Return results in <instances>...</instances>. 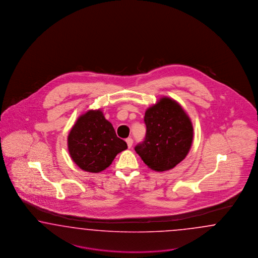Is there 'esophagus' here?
I'll return each instance as SVG.
<instances>
[{
    "instance_id": "1",
    "label": "esophagus",
    "mask_w": 258,
    "mask_h": 258,
    "mask_svg": "<svg viewBox=\"0 0 258 258\" xmlns=\"http://www.w3.org/2000/svg\"><path fill=\"white\" fill-rule=\"evenodd\" d=\"M125 142H126V144H127V148H128V149H131V148L133 147V139H132V138H126V139H125Z\"/></svg>"
}]
</instances>
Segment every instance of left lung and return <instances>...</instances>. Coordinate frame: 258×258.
Returning <instances> with one entry per match:
<instances>
[{
  "instance_id": "obj_1",
  "label": "left lung",
  "mask_w": 258,
  "mask_h": 258,
  "mask_svg": "<svg viewBox=\"0 0 258 258\" xmlns=\"http://www.w3.org/2000/svg\"><path fill=\"white\" fill-rule=\"evenodd\" d=\"M147 133L134 149L149 168L172 169L186 157L193 141V125L180 105L163 97L145 113Z\"/></svg>"
}]
</instances>
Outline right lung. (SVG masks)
<instances>
[{"label": "right lung", "mask_w": 258, "mask_h": 258, "mask_svg": "<svg viewBox=\"0 0 258 258\" xmlns=\"http://www.w3.org/2000/svg\"><path fill=\"white\" fill-rule=\"evenodd\" d=\"M126 149V143L118 138L100 109L82 114L68 136L71 157L84 171L98 173L106 169L118 153Z\"/></svg>", "instance_id": "add662e5"}]
</instances>
